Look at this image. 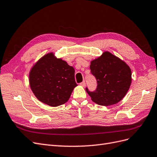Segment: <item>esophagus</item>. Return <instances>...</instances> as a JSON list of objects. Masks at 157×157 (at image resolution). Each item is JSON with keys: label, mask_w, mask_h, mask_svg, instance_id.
<instances>
[{"label": "esophagus", "mask_w": 157, "mask_h": 157, "mask_svg": "<svg viewBox=\"0 0 157 157\" xmlns=\"http://www.w3.org/2000/svg\"><path fill=\"white\" fill-rule=\"evenodd\" d=\"M79 85L83 86H85V81H83V82H82V83H80Z\"/></svg>", "instance_id": "obj_1"}]
</instances>
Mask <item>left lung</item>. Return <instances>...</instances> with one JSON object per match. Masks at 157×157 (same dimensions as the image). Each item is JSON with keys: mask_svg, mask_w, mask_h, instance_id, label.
Segmentation results:
<instances>
[{"mask_svg": "<svg viewBox=\"0 0 157 157\" xmlns=\"http://www.w3.org/2000/svg\"><path fill=\"white\" fill-rule=\"evenodd\" d=\"M91 74L97 81L96 89L86 91L98 105L108 106L123 99L131 83V71L127 64L109 52H105L90 65Z\"/></svg>", "mask_w": 157, "mask_h": 157, "instance_id": "1", "label": "left lung"}]
</instances>
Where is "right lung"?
I'll list each match as a JSON object with an SVG mask.
<instances>
[{
    "label": "right lung",
    "mask_w": 157,
    "mask_h": 157,
    "mask_svg": "<svg viewBox=\"0 0 157 157\" xmlns=\"http://www.w3.org/2000/svg\"><path fill=\"white\" fill-rule=\"evenodd\" d=\"M74 68L53 53L44 56L32 68L29 79L37 99L51 107L66 103L75 86Z\"/></svg>",
    "instance_id": "right-lung-1"
}]
</instances>
